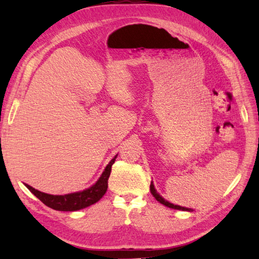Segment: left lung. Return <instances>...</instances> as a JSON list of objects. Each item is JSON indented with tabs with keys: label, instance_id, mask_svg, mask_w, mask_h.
Returning a JSON list of instances; mask_svg holds the SVG:
<instances>
[{
	"label": "left lung",
	"instance_id": "1",
	"mask_svg": "<svg viewBox=\"0 0 259 259\" xmlns=\"http://www.w3.org/2000/svg\"><path fill=\"white\" fill-rule=\"evenodd\" d=\"M149 189H150V192H151V194H153V196L155 197V199H156L158 202H160L161 204H163L164 206L172 208V209H178V210L191 211V209H189V208H185V207H182V206L174 205V204H171V203H169V202H167L166 200H164L161 195H159V194L157 193V191H156V189H155V186H154V184H153V182H151V183H150V188H149Z\"/></svg>",
	"mask_w": 259,
	"mask_h": 259
}]
</instances>
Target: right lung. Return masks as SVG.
<instances>
[{
	"label": "right lung",
	"instance_id": "right-lung-1",
	"mask_svg": "<svg viewBox=\"0 0 259 259\" xmlns=\"http://www.w3.org/2000/svg\"><path fill=\"white\" fill-rule=\"evenodd\" d=\"M116 158L117 156L114 159H112V161L106 165L101 177L92 187H90L80 192H75V193H70L65 195H52V194L40 192L27 184H25V186L46 206H48L54 210H58V211L80 210L98 202L104 195L106 190H108V180L111 175L112 165L115 163Z\"/></svg>",
	"mask_w": 259,
	"mask_h": 259
}]
</instances>
